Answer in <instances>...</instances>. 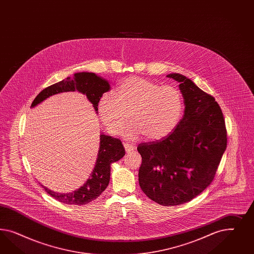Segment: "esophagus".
<instances>
[{
    "instance_id": "1",
    "label": "esophagus",
    "mask_w": 254,
    "mask_h": 254,
    "mask_svg": "<svg viewBox=\"0 0 254 254\" xmlns=\"http://www.w3.org/2000/svg\"><path fill=\"white\" fill-rule=\"evenodd\" d=\"M124 147H125L127 153H130L132 151H134V149H135V146L130 145V144H128V143H124Z\"/></svg>"
}]
</instances>
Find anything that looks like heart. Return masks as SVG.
<instances>
[{
  "instance_id": "heart-1",
  "label": "heart",
  "mask_w": 254,
  "mask_h": 254,
  "mask_svg": "<svg viewBox=\"0 0 254 254\" xmlns=\"http://www.w3.org/2000/svg\"><path fill=\"white\" fill-rule=\"evenodd\" d=\"M116 97L105 93L99 101V113L108 130L119 134L130 115L132 124L126 137L158 140L176 128L184 110L182 91L141 77H129L117 86Z\"/></svg>"
}]
</instances>
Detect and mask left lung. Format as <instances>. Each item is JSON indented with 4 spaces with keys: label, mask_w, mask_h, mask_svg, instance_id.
Wrapping results in <instances>:
<instances>
[{
    "label": "left lung",
    "mask_w": 254,
    "mask_h": 254,
    "mask_svg": "<svg viewBox=\"0 0 254 254\" xmlns=\"http://www.w3.org/2000/svg\"><path fill=\"white\" fill-rule=\"evenodd\" d=\"M167 77L180 83L185 116L165 138L138 144L142 157L138 183L150 199L177 206L197 196L213 181L227 133L222 110L211 95L182 74Z\"/></svg>",
    "instance_id": "8db88e82"
}]
</instances>
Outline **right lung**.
<instances>
[{
    "mask_svg": "<svg viewBox=\"0 0 254 254\" xmlns=\"http://www.w3.org/2000/svg\"><path fill=\"white\" fill-rule=\"evenodd\" d=\"M110 89V84L106 80L97 76L93 72H78L72 78L68 77L61 82L50 85L39 93L31 103V107L36 106L50 96L62 92L75 91L85 94L98 113V105L103 93ZM100 150L95 168L85 185L74 192L60 193L52 192L45 186L47 193L55 199L69 205H85L100 196L101 192L107 188L110 182L111 164L120 160L125 155V149L119 138H113L107 135H100Z\"/></svg>",
    "mask_w": 254,
    "mask_h": 254,
    "instance_id": "obj_1",
    "label": "right lung"
}]
</instances>
